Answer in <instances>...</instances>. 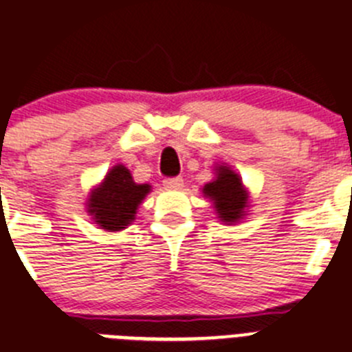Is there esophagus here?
Returning <instances> with one entry per match:
<instances>
[{
  "mask_svg": "<svg viewBox=\"0 0 352 352\" xmlns=\"http://www.w3.org/2000/svg\"><path fill=\"white\" fill-rule=\"evenodd\" d=\"M163 186H165L166 189H170V191H177V189H180V187L184 186V180L180 179V177H173V179H165V180H163Z\"/></svg>",
  "mask_w": 352,
  "mask_h": 352,
  "instance_id": "34e87169",
  "label": "esophagus"
}]
</instances>
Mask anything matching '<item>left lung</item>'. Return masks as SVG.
Segmentation results:
<instances>
[{"mask_svg": "<svg viewBox=\"0 0 352 352\" xmlns=\"http://www.w3.org/2000/svg\"><path fill=\"white\" fill-rule=\"evenodd\" d=\"M213 172H215V177L212 182L203 186V196L212 201L219 221L228 226L238 224L241 219H245L250 206L248 189L243 186L241 177L226 163L215 165Z\"/></svg>", "mask_w": 352, "mask_h": 352, "instance_id": "left-lung-1", "label": "left lung"}]
</instances>
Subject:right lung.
<instances>
[{
    "label": "right lung",
    "mask_w": 352,
    "mask_h": 352,
    "mask_svg": "<svg viewBox=\"0 0 352 352\" xmlns=\"http://www.w3.org/2000/svg\"><path fill=\"white\" fill-rule=\"evenodd\" d=\"M151 192L149 184H137L124 165H114L100 184L90 189L87 212L91 221L107 232L126 229L135 221L139 205Z\"/></svg>",
    "instance_id": "right-lung-1"
}]
</instances>
